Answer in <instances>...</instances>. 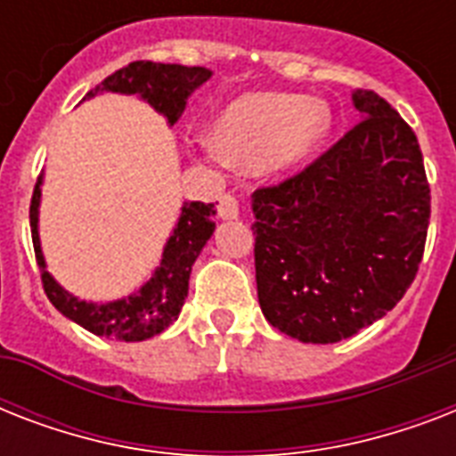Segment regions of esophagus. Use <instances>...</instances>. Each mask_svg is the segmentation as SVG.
<instances>
[{
	"mask_svg": "<svg viewBox=\"0 0 456 456\" xmlns=\"http://www.w3.org/2000/svg\"><path fill=\"white\" fill-rule=\"evenodd\" d=\"M220 217L222 220H236L239 217V200L232 193L220 199Z\"/></svg>",
	"mask_w": 456,
	"mask_h": 456,
	"instance_id": "esophagus-1",
	"label": "esophagus"
}]
</instances>
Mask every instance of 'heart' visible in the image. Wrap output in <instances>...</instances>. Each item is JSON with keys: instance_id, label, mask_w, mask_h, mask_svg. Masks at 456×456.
<instances>
[{"instance_id": "heart-1", "label": "heart", "mask_w": 456, "mask_h": 456, "mask_svg": "<svg viewBox=\"0 0 456 456\" xmlns=\"http://www.w3.org/2000/svg\"><path fill=\"white\" fill-rule=\"evenodd\" d=\"M331 130L324 102L279 92H253L224 106L200 153L239 170L291 172L314 156Z\"/></svg>"}]
</instances>
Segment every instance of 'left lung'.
<instances>
[{"label": "left lung", "mask_w": 456, "mask_h": 456, "mask_svg": "<svg viewBox=\"0 0 456 456\" xmlns=\"http://www.w3.org/2000/svg\"><path fill=\"white\" fill-rule=\"evenodd\" d=\"M360 123L284 184L250 196L265 319L300 343H338L400 303L417 277L431 189L417 134L354 89Z\"/></svg>", "instance_id": "1"}]
</instances>
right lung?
I'll return each instance as SVG.
<instances>
[{
	"instance_id": "add662e5",
	"label": "right lung",
	"mask_w": 456,
	"mask_h": 456,
	"mask_svg": "<svg viewBox=\"0 0 456 456\" xmlns=\"http://www.w3.org/2000/svg\"><path fill=\"white\" fill-rule=\"evenodd\" d=\"M213 77V70L200 66H179V63H151V61H134L130 66L120 68L106 80L99 82L85 99L96 94H125L137 96L146 102L156 113L165 118L167 127L177 123L186 109L189 96L199 87H203ZM42 184L45 175H39L30 203V229L35 257H37L42 284L46 298L52 300L56 310L82 329L94 336H103L110 340H137L153 338L163 333L172 322H177L179 310L189 293V277L191 267L208 239L215 232L213 203L186 200L179 217L172 227L170 236L163 246V256L158 260L156 270L137 291L109 303L82 300L66 291L63 286L46 270L42 241H39V206H42Z\"/></svg>"
}]
</instances>
